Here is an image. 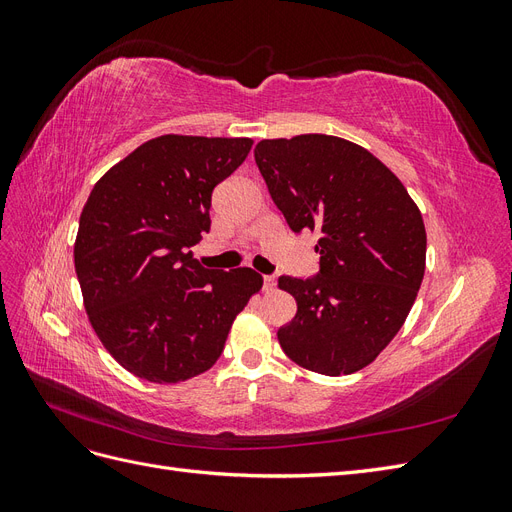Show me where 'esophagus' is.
I'll use <instances>...</instances> for the list:
<instances>
[{
    "mask_svg": "<svg viewBox=\"0 0 512 512\" xmlns=\"http://www.w3.org/2000/svg\"><path fill=\"white\" fill-rule=\"evenodd\" d=\"M275 288V277L273 275H262V290L271 292Z\"/></svg>",
    "mask_w": 512,
    "mask_h": 512,
    "instance_id": "1",
    "label": "esophagus"
}]
</instances>
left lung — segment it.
I'll use <instances>...</instances> for the list:
<instances>
[{
    "instance_id": "1",
    "label": "left lung",
    "mask_w": 512,
    "mask_h": 512,
    "mask_svg": "<svg viewBox=\"0 0 512 512\" xmlns=\"http://www.w3.org/2000/svg\"><path fill=\"white\" fill-rule=\"evenodd\" d=\"M254 158L292 232L320 235V271L277 280L297 301L280 346L316 374H354L389 346L421 288V211L389 168L346 138H273Z\"/></svg>"
}]
</instances>
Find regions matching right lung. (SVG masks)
<instances>
[{"label":"right lung","instance_id":"add662e5","mask_svg":"<svg viewBox=\"0 0 512 512\" xmlns=\"http://www.w3.org/2000/svg\"><path fill=\"white\" fill-rule=\"evenodd\" d=\"M252 145L164 134L91 190L74 243L76 277L91 327L130 374L158 384L203 374L262 288L254 269H205L190 252L211 228L213 188Z\"/></svg>","mask_w":512,"mask_h":512}]
</instances>
